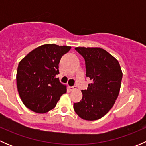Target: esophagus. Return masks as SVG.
<instances>
[{
  "instance_id": "34e87169",
  "label": "esophagus",
  "mask_w": 146,
  "mask_h": 146,
  "mask_svg": "<svg viewBox=\"0 0 146 146\" xmlns=\"http://www.w3.org/2000/svg\"><path fill=\"white\" fill-rule=\"evenodd\" d=\"M69 89H70V91H74L76 90V87L75 86H72V87H69Z\"/></svg>"
}]
</instances>
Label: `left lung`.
I'll return each instance as SVG.
<instances>
[{
  "label": "left lung",
  "instance_id": "1",
  "mask_svg": "<svg viewBox=\"0 0 146 146\" xmlns=\"http://www.w3.org/2000/svg\"><path fill=\"white\" fill-rule=\"evenodd\" d=\"M76 50L85 59L86 76L92 82L82 90V100L74 103L73 108L82 119L98 120L115 103L123 73L118 61L103 48L76 47Z\"/></svg>",
  "mask_w": 146,
  "mask_h": 146
}]
</instances>
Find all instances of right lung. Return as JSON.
I'll use <instances>...</instances> for the list:
<instances>
[{
    "label": "right lung",
    "instance_id": "1",
    "mask_svg": "<svg viewBox=\"0 0 146 146\" xmlns=\"http://www.w3.org/2000/svg\"><path fill=\"white\" fill-rule=\"evenodd\" d=\"M71 47L44 44L35 48L18 64L17 87L23 104L38 114L53 110L61 95L66 92L56 76L59 73L58 64L64 54Z\"/></svg>",
    "mask_w": 146,
    "mask_h": 146
}]
</instances>
